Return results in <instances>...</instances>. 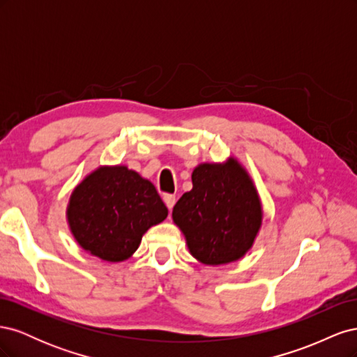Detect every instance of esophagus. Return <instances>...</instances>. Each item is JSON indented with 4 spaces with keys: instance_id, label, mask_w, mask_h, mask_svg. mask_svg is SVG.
<instances>
[{
    "instance_id": "1",
    "label": "esophagus",
    "mask_w": 357,
    "mask_h": 357,
    "mask_svg": "<svg viewBox=\"0 0 357 357\" xmlns=\"http://www.w3.org/2000/svg\"><path fill=\"white\" fill-rule=\"evenodd\" d=\"M164 202L167 204L168 210L171 211L172 207H174V204H176V195H171V193H165V195H164Z\"/></svg>"
}]
</instances>
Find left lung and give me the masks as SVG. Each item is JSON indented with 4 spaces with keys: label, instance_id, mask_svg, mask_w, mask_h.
I'll list each match as a JSON object with an SVG mask.
<instances>
[{
    "label": "left lung",
    "instance_id": "obj_1",
    "mask_svg": "<svg viewBox=\"0 0 357 357\" xmlns=\"http://www.w3.org/2000/svg\"><path fill=\"white\" fill-rule=\"evenodd\" d=\"M192 185L172 210L192 256L205 265L243 257L262 223L261 201L245 169L235 159L201 164L192 172Z\"/></svg>",
    "mask_w": 357,
    "mask_h": 357
}]
</instances>
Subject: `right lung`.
Returning <instances> with one entry per match:
<instances>
[{"label": "right lung", "instance_id": "obj_1", "mask_svg": "<svg viewBox=\"0 0 357 357\" xmlns=\"http://www.w3.org/2000/svg\"><path fill=\"white\" fill-rule=\"evenodd\" d=\"M71 232L86 252L121 262L143 234L168 215L158 190L126 167H101L74 189L67 210Z\"/></svg>", "mask_w": 357, "mask_h": 357}]
</instances>
